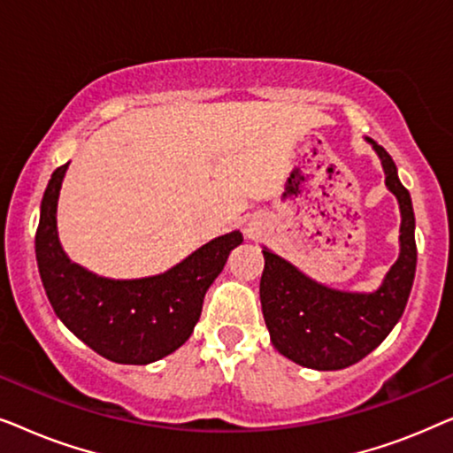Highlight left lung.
Listing matches in <instances>:
<instances>
[{"mask_svg":"<svg viewBox=\"0 0 453 453\" xmlns=\"http://www.w3.org/2000/svg\"><path fill=\"white\" fill-rule=\"evenodd\" d=\"M386 185L400 206V256L373 293H350L321 284L264 247L259 280L264 321L274 349L301 367L338 371L375 350L398 319L411 296L417 272L414 210L411 194L398 179L392 157L375 140Z\"/></svg>","mask_w":453,"mask_h":453,"instance_id":"left-lung-1","label":"left lung"}]
</instances>
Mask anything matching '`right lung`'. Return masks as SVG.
<instances>
[{"label":"right lung","instance_id":"obj_1","mask_svg":"<svg viewBox=\"0 0 453 453\" xmlns=\"http://www.w3.org/2000/svg\"><path fill=\"white\" fill-rule=\"evenodd\" d=\"M70 163L53 171L41 202L35 237L36 265L53 311L98 355L121 365H148L175 352L191 336L210 284L239 231L220 234L163 274L115 280L72 262L59 243L58 202Z\"/></svg>","mask_w":453,"mask_h":453}]
</instances>
